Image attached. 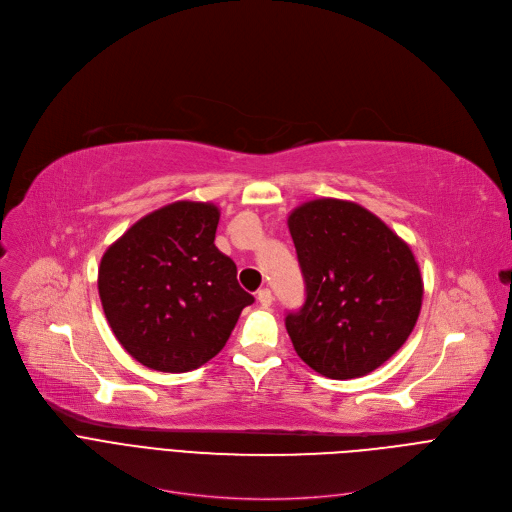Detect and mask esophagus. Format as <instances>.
I'll list each match as a JSON object with an SVG mask.
<instances>
[{"instance_id": "obj_1", "label": "esophagus", "mask_w": 512, "mask_h": 512, "mask_svg": "<svg viewBox=\"0 0 512 512\" xmlns=\"http://www.w3.org/2000/svg\"><path fill=\"white\" fill-rule=\"evenodd\" d=\"M258 302H260V306H264V308H268L270 304H273L275 302V297H273V291H270V289H260L258 291Z\"/></svg>"}]
</instances>
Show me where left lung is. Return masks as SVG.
<instances>
[{"mask_svg": "<svg viewBox=\"0 0 512 512\" xmlns=\"http://www.w3.org/2000/svg\"><path fill=\"white\" fill-rule=\"evenodd\" d=\"M287 225L306 281L302 310L285 318L297 355L335 380L374 372L403 347L422 310L411 248L349 200L304 202Z\"/></svg>", "mask_w": 512, "mask_h": 512, "instance_id": "8db88e82", "label": "left lung"}]
</instances>
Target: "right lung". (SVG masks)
<instances>
[{"label":"right lung","mask_w":512,"mask_h":512,"mask_svg":"<svg viewBox=\"0 0 512 512\" xmlns=\"http://www.w3.org/2000/svg\"><path fill=\"white\" fill-rule=\"evenodd\" d=\"M219 208L177 200L136 221L101 258L99 297L115 339L142 366L190 372L227 343L254 297L219 252Z\"/></svg>","instance_id":"obj_1"}]
</instances>
